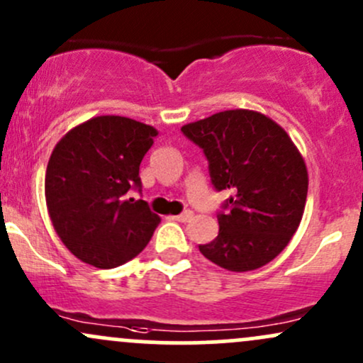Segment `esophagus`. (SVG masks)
Returning <instances> with one entry per match:
<instances>
[{
    "label": "esophagus",
    "mask_w": 363,
    "mask_h": 363,
    "mask_svg": "<svg viewBox=\"0 0 363 363\" xmlns=\"http://www.w3.org/2000/svg\"><path fill=\"white\" fill-rule=\"evenodd\" d=\"M191 217H193V212H189V210H186V212L175 215L174 220H177V222H188V220H191Z\"/></svg>",
    "instance_id": "esophagus-1"
}]
</instances>
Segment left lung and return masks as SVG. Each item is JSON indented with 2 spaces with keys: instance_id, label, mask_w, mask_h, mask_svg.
Masks as SVG:
<instances>
[{
  "instance_id": "1",
  "label": "left lung",
  "mask_w": 363,
  "mask_h": 363,
  "mask_svg": "<svg viewBox=\"0 0 363 363\" xmlns=\"http://www.w3.org/2000/svg\"><path fill=\"white\" fill-rule=\"evenodd\" d=\"M208 160L215 191L233 196L217 213L218 236L203 257L233 272L269 264L303 217L308 174L286 130L252 110H227L182 127Z\"/></svg>"
}]
</instances>
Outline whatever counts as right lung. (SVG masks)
Returning a JSON list of instances; mask_svg holds the SVG:
<instances>
[{"label": "right lung", "mask_w": 363, "mask_h": 363, "mask_svg": "<svg viewBox=\"0 0 363 363\" xmlns=\"http://www.w3.org/2000/svg\"><path fill=\"white\" fill-rule=\"evenodd\" d=\"M157 129L127 117L103 115L74 127L55 146L45 194L55 230L79 260L113 269L148 245L160 217L141 193L139 165Z\"/></svg>", "instance_id": "obj_1"}]
</instances>
